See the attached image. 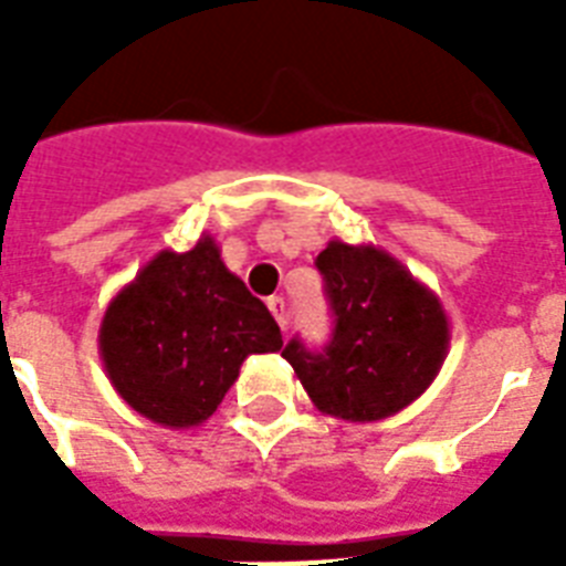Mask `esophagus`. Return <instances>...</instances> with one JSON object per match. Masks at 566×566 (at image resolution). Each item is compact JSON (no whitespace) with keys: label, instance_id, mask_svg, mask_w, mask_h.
I'll list each match as a JSON object with an SVG mask.
<instances>
[{"label":"esophagus","instance_id":"1","mask_svg":"<svg viewBox=\"0 0 566 566\" xmlns=\"http://www.w3.org/2000/svg\"><path fill=\"white\" fill-rule=\"evenodd\" d=\"M266 308L273 311L279 328H287V305H284L282 296H270V300H266Z\"/></svg>","mask_w":566,"mask_h":566}]
</instances>
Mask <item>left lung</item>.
Returning a JSON list of instances; mask_svg holds the SVG:
<instances>
[{"instance_id":"1","label":"left lung","mask_w":566,"mask_h":566,"mask_svg":"<svg viewBox=\"0 0 566 566\" xmlns=\"http://www.w3.org/2000/svg\"><path fill=\"white\" fill-rule=\"evenodd\" d=\"M335 335L323 353L293 337L282 358L317 405L346 422L394 417L426 394L449 353V317L438 293L390 252L328 240L317 255Z\"/></svg>"}]
</instances>
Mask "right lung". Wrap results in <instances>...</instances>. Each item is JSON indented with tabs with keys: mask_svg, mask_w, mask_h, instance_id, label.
Here are the masks:
<instances>
[{
	"mask_svg": "<svg viewBox=\"0 0 566 566\" xmlns=\"http://www.w3.org/2000/svg\"><path fill=\"white\" fill-rule=\"evenodd\" d=\"M282 332L202 234L161 249L119 287L99 326V358L119 399L167 429L202 426L249 355L279 353Z\"/></svg>",
	"mask_w": 566,
	"mask_h": 566,
	"instance_id": "right-lung-1",
	"label": "right lung"
}]
</instances>
